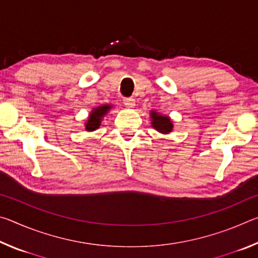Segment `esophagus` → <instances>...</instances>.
<instances>
[{
  "label": "esophagus",
  "instance_id": "esophagus-1",
  "mask_svg": "<svg viewBox=\"0 0 258 258\" xmlns=\"http://www.w3.org/2000/svg\"><path fill=\"white\" fill-rule=\"evenodd\" d=\"M124 104L127 108H133L135 106V100L133 98H125L124 99Z\"/></svg>",
  "mask_w": 258,
  "mask_h": 258
}]
</instances>
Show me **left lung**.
Segmentation results:
<instances>
[{
  "instance_id": "1",
  "label": "left lung",
  "mask_w": 258,
  "mask_h": 258,
  "mask_svg": "<svg viewBox=\"0 0 258 258\" xmlns=\"http://www.w3.org/2000/svg\"><path fill=\"white\" fill-rule=\"evenodd\" d=\"M151 118H152V127H155L158 132L167 134L172 131L173 124L171 119L166 116H160L157 115V112L152 111L151 112Z\"/></svg>"
}]
</instances>
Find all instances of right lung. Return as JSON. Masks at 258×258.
<instances>
[{
    "instance_id": "add662e5",
    "label": "right lung",
    "mask_w": 258,
    "mask_h": 258,
    "mask_svg": "<svg viewBox=\"0 0 258 258\" xmlns=\"http://www.w3.org/2000/svg\"><path fill=\"white\" fill-rule=\"evenodd\" d=\"M109 109H110V106H108V104L94 109L92 113H91V116L89 117V120H87V123L85 125V127H86L85 130L86 131H94V130L99 128L103 115L109 110Z\"/></svg>"
}]
</instances>
